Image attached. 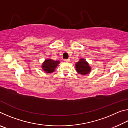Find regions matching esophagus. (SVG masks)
I'll return each instance as SVG.
<instances>
[{
    "label": "esophagus",
    "mask_w": 128,
    "mask_h": 128,
    "mask_svg": "<svg viewBox=\"0 0 128 128\" xmlns=\"http://www.w3.org/2000/svg\"><path fill=\"white\" fill-rule=\"evenodd\" d=\"M64 61L66 62H70V59H66L64 60Z\"/></svg>",
    "instance_id": "esophagus-1"
}]
</instances>
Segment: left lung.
<instances>
[{
  "label": "left lung",
  "instance_id": "obj_1",
  "mask_svg": "<svg viewBox=\"0 0 128 128\" xmlns=\"http://www.w3.org/2000/svg\"><path fill=\"white\" fill-rule=\"evenodd\" d=\"M76 68L78 73L84 75L88 74L91 70L88 64L84 59H81L76 64Z\"/></svg>",
  "mask_w": 128,
  "mask_h": 128
}]
</instances>
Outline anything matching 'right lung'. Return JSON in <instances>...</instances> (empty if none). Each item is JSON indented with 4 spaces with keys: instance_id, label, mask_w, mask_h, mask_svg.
<instances>
[{
    "instance_id": "obj_1",
    "label": "right lung",
    "mask_w": 128,
    "mask_h": 128,
    "mask_svg": "<svg viewBox=\"0 0 128 128\" xmlns=\"http://www.w3.org/2000/svg\"><path fill=\"white\" fill-rule=\"evenodd\" d=\"M59 64V61H54L51 59H47L45 60L42 65L43 70L47 73H52L55 70L56 67Z\"/></svg>"
}]
</instances>
